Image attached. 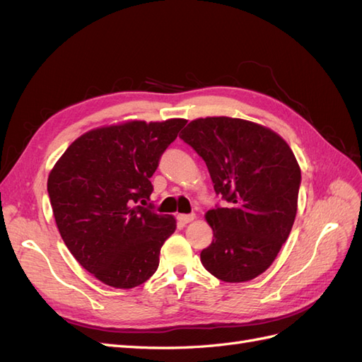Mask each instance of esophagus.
<instances>
[{
  "mask_svg": "<svg viewBox=\"0 0 362 362\" xmlns=\"http://www.w3.org/2000/svg\"><path fill=\"white\" fill-rule=\"evenodd\" d=\"M194 214H178V222L180 223H182V225H185V223H190L192 221H194Z\"/></svg>",
  "mask_w": 362,
  "mask_h": 362,
  "instance_id": "34e87169",
  "label": "esophagus"
}]
</instances>
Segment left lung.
<instances>
[{
  "instance_id": "left-lung-1",
  "label": "left lung",
  "mask_w": 362,
  "mask_h": 362,
  "mask_svg": "<svg viewBox=\"0 0 362 362\" xmlns=\"http://www.w3.org/2000/svg\"><path fill=\"white\" fill-rule=\"evenodd\" d=\"M205 161L223 201L205 217L213 242L204 267L225 282L266 272L290 235L298 211L300 169L286 140L243 119H196L180 136Z\"/></svg>"
}]
</instances>
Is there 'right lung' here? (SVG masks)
I'll return each mask as SVG.
<instances>
[{"instance_id": "right-lung-1", "label": "right lung", "mask_w": 362, "mask_h": 362, "mask_svg": "<svg viewBox=\"0 0 362 362\" xmlns=\"http://www.w3.org/2000/svg\"><path fill=\"white\" fill-rule=\"evenodd\" d=\"M185 124L133 120L92 129L49 173V202L64 245L107 286L137 287L158 267L160 249L177 222L148 204L154 190L149 178Z\"/></svg>"}]
</instances>
